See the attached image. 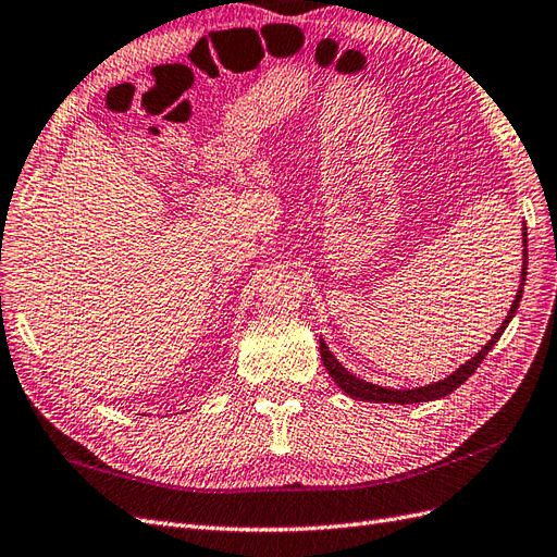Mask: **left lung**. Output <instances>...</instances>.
I'll return each instance as SVG.
<instances>
[{
	"label": "left lung",
	"mask_w": 557,
	"mask_h": 557,
	"mask_svg": "<svg viewBox=\"0 0 557 557\" xmlns=\"http://www.w3.org/2000/svg\"><path fill=\"white\" fill-rule=\"evenodd\" d=\"M522 244H524V255H522V283L524 285V278H528V227H522ZM520 297H522V288L518 290L513 305H510V311L504 319L502 327L494 333V337L485 344L483 349H480L469 363H463L459 370H455L449 377H445L443 382H435V384H429V386H419V388H384V386H377V384H370L366 380H358L354 377V374L342 368L339 360L327 351L325 342L321 339V360L323 366L327 370L330 377H333V382L344 391V394H349L351 398H358V400H370V403H398V405H410V403H426V400H435V398H443L447 394H453L455 388H459L466 380L471 377V374L478 370V366L483 363V358L492 351L494 344L499 342L502 333L506 330V325L510 323V319H513L516 311H518V305H520Z\"/></svg>",
	"instance_id": "left-lung-1"
}]
</instances>
